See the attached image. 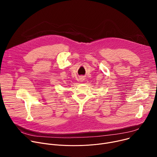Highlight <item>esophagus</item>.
Returning <instances> with one entry per match:
<instances>
[{
	"label": "esophagus",
	"mask_w": 157,
	"mask_h": 157,
	"mask_svg": "<svg viewBox=\"0 0 157 157\" xmlns=\"http://www.w3.org/2000/svg\"><path fill=\"white\" fill-rule=\"evenodd\" d=\"M80 79H81V81H83V80L84 79V77H83V76H81V77L80 78Z\"/></svg>",
	"instance_id": "1"
}]
</instances>
